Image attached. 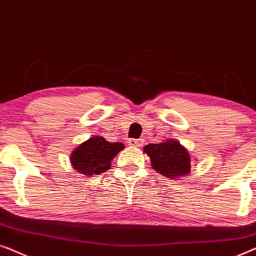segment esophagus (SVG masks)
<instances>
[{
  "instance_id": "obj_1",
  "label": "esophagus",
  "mask_w": 256,
  "mask_h": 256,
  "mask_svg": "<svg viewBox=\"0 0 256 256\" xmlns=\"http://www.w3.org/2000/svg\"><path fill=\"white\" fill-rule=\"evenodd\" d=\"M144 144L142 139H130L128 140V145L132 147H142Z\"/></svg>"
}]
</instances>
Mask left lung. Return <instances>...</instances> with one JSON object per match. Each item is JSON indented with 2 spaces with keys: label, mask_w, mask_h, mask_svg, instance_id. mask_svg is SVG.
Returning a JSON list of instances; mask_svg holds the SVG:
<instances>
[{
  "label": "left lung",
  "mask_w": 256,
  "mask_h": 256,
  "mask_svg": "<svg viewBox=\"0 0 256 256\" xmlns=\"http://www.w3.org/2000/svg\"><path fill=\"white\" fill-rule=\"evenodd\" d=\"M144 152L150 156L152 168L166 178L178 180L192 170V158L188 150L176 139H166L159 144H148Z\"/></svg>",
  "instance_id": "obj_1"
}]
</instances>
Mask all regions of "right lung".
Here are the masks:
<instances>
[{
    "mask_svg": "<svg viewBox=\"0 0 256 256\" xmlns=\"http://www.w3.org/2000/svg\"><path fill=\"white\" fill-rule=\"evenodd\" d=\"M125 148L123 142H109L103 136H94L86 140L70 154V164L86 176L100 174L111 167V161Z\"/></svg>",
    "mask_w": 256,
    "mask_h": 256,
    "instance_id": "1",
    "label": "right lung"
}]
</instances>
